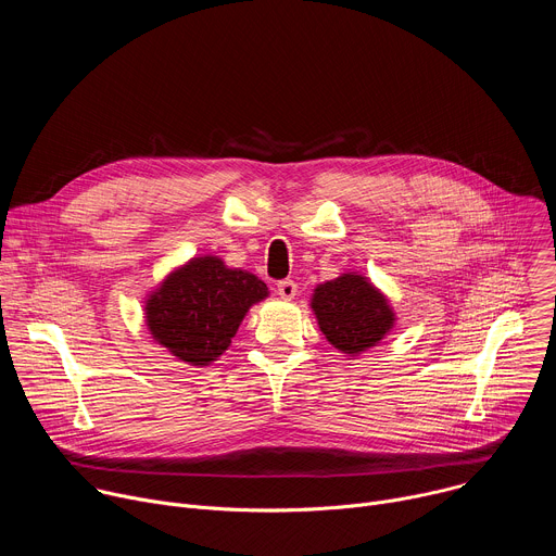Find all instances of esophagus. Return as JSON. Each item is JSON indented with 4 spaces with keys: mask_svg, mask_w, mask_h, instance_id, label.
Instances as JSON below:
<instances>
[{
    "mask_svg": "<svg viewBox=\"0 0 556 556\" xmlns=\"http://www.w3.org/2000/svg\"><path fill=\"white\" fill-rule=\"evenodd\" d=\"M277 294H279L281 299H294V294H296V283H294L292 279H281V281H277Z\"/></svg>",
    "mask_w": 556,
    "mask_h": 556,
    "instance_id": "esophagus-1",
    "label": "esophagus"
}]
</instances>
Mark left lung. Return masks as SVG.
<instances>
[{
    "label": "left lung",
    "instance_id": "8db88e82",
    "mask_svg": "<svg viewBox=\"0 0 556 556\" xmlns=\"http://www.w3.org/2000/svg\"><path fill=\"white\" fill-rule=\"evenodd\" d=\"M312 309L326 339L345 354L376 345L393 326L387 299L361 275H343L314 290Z\"/></svg>",
    "mask_w": 556,
    "mask_h": 556
}]
</instances>
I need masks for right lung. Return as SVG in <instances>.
Wrapping results in <instances>:
<instances>
[{
    "instance_id": "add662e5",
    "label": "right lung",
    "mask_w": 556,
    "mask_h": 556,
    "mask_svg": "<svg viewBox=\"0 0 556 556\" xmlns=\"http://www.w3.org/2000/svg\"><path fill=\"white\" fill-rule=\"evenodd\" d=\"M266 296L255 275L226 268L217 257H195L147 299V326L174 356L202 367L230 345L249 307Z\"/></svg>"
}]
</instances>
